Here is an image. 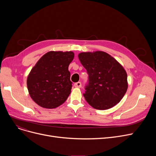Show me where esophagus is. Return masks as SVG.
Segmentation results:
<instances>
[{
	"instance_id": "1",
	"label": "esophagus",
	"mask_w": 156,
	"mask_h": 156,
	"mask_svg": "<svg viewBox=\"0 0 156 156\" xmlns=\"http://www.w3.org/2000/svg\"><path fill=\"white\" fill-rule=\"evenodd\" d=\"M74 86H75V87L76 88H80L81 87V82H77L74 84Z\"/></svg>"
}]
</instances>
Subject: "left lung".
Wrapping results in <instances>:
<instances>
[{
    "mask_svg": "<svg viewBox=\"0 0 156 156\" xmlns=\"http://www.w3.org/2000/svg\"><path fill=\"white\" fill-rule=\"evenodd\" d=\"M78 58L88 75L83 96L92 107L110 109L118 104L128 88L127 74L122 66L102 51L81 52Z\"/></svg>",
    "mask_w": 156,
    "mask_h": 156,
    "instance_id": "left-lung-1",
    "label": "left lung"
}]
</instances>
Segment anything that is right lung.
I'll use <instances>...</instances> for the list:
<instances>
[{
  "label": "right lung",
  "instance_id": "add662e5",
  "mask_svg": "<svg viewBox=\"0 0 156 156\" xmlns=\"http://www.w3.org/2000/svg\"><path fill=\"white\" fill-rule=\"evenodd\" d=\"M72 51H50L37 61L27 78L29 94L36 104L46 109L62 104L71 93L69 64Z\"/></svg>",
  "mask_w": 156,
  "mask_h": 156
}]
</instances>
